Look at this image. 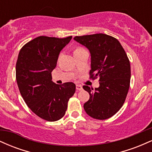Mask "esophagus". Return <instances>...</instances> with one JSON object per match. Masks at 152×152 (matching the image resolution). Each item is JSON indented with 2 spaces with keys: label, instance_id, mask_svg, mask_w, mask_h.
Here are the masks:
<instances>
[{
  "label": "esophagus",
  "instance_id": "1",
  "mask_svg": "<svg viewBox=\"0 0 152 152\" xmlns=\"http://www.w3.org/2000/svg\"><path fill=\"white\" fill-rule=\"evenodd\" d=\"M76 89H77V91H81L82 89H83L81 85H76Z\"/></svg>",
  "mask_w": 152,
  "mask_h": 152
}]
</instances>
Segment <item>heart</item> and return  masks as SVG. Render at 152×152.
I'll return each mask as SVG.
<instances>
[{
    "mask_svg": "<svg viewBox=\"0 0 152 152\" xmlns=\"http://www.w3.org/2000/svg\"><path fill=\"white\" fill-rule=\"evenodd\" d=\"M85 50L84 48H81V47H78V48H76V49L74 50V53H76V52H78V51H81V50Z\"/></svg>",
    "mask_w": 152,
    "mask_h": 152,
    "instance_id": "heart-1",
    "label": "heart"
}]
</instances>
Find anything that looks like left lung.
Returning a JSON list of instances; mask_svg holds the SVG:
<instances>
[{"label":"left lung","mask_w":152,"mask_h":152,"mask_svg":"<svg viewBox=\"0 0 152 152\" xmlns=\"http://www.w3.org/2000/svg\"><path fill=\"white\" fill-rule=\"evenodd\" d=\"M91 53L90 78H99V87L83 88L90 95L83 104L91 117L104 120L117 113L126 100L130 86V62L116 38L104 34L76 36Z\"/></svg>","instance_id":"left-lung-1"}]
</instances>
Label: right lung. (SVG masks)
Wrapping results in <instances>:
<instances>
[{
	"label": "right lung",
	"instance_id": "obj_1",
	"mask_svg": "<svg viewBox=\"0 0 152 152\" xmlns=\"http://www.w3.org/2000/svg\"><path fill=\"white\" fill-rule=\"evenodd\" d=\"M72 36L59 38L38 36L24 45L19 52L15 77L23 99L35 114L48 121H56L65 115L76 85H61L52 81L60 51Z\"/></svg>",
	"mask_w": 152,
	"mask_h": 152
}]
</instances>
